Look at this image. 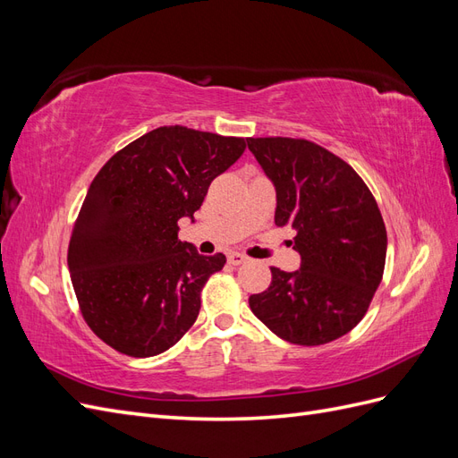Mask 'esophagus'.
Listing matches in <instances>:
<instances>
[{"mask_svg": "<svg viewBox=\"0 0 458 458\" xmlns=\"http://www.w3.org/2000/svg\"><path fill=\"white\" fill-rule=\"evenodd\" d=\"M248 258L241 252H231L229 254V263H233V266H241V263H246Z\"/></svg>", "mask_w": 458, "mask_h": 458, "instance_id": "esophagus-1", "label": "esophagus"}]
</instances>
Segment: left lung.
Returning <instances> with one entry per match:
<instances>
[{"label": "left lung", "instance_id": "1", "mask_svg": "<svg viewBox=\"0 0 458 458\" xmlns=\"http://www.w3.org/2000/svg\"><path fill=\"white\" fill-rule=\"evenodd\" d=\"M248 148L275 187V225L296 231L300 269L271 267L250 310L276 336L300 345L336 340L361 321L382 281L387 237L363 179L306 140L259 137Z\"/></svg>", "mask_w": 458, "mask_h": 458}]
</instances>
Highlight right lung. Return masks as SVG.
Here are the masks:
<instances>
[{"label":"right lung","mask_w":458,"mask_h":458,"mask_svg":"<svg viewBox=\"0 0 458 458\" xmlns=\"http://www.w3.org/2000/svg\"><path fill=\"white\" fill-rule=\"evenodd\" d=\"M246 148L242 137L183 126L145 133L91 182L68 244V271L89 328L110 348L152 357L183 338L200 290L225 256L177 239V221Z\"/></svg>","instance_id":"obj_1"}]
</instances>
